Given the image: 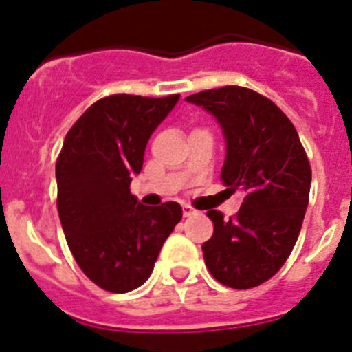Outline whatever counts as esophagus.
Listing matches in <instances>:
<instances>
[{"instance_id": "34e87169", "label": "esophagus", "mask_w": 352, "mask_h": 352, "mask_svg": "<svg viewBox=\"0 0 352 352\" xmlns=\"http://www.w3.org/2000/svg\"><path fill=\"white\" fill-rule=\"evenodd\" d=\"M195 208L191 207V205H184L182 207V214H184V217H191L192 214H195Z\"/></svg>"}]
</instances>
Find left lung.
Returning <instances> with one entry per match:
<instances>
[{
	"mask_svg": "<svg viewBox=\"0 0 352 352\" xmlns=\"http://www.w3.org/2000/svg\"><path fill=\"white\" fill-rule=\"evenodd\" d=\"M186 101L215 117L226 142L221 180L243 192L236 217L207 215L214 235L201 245L215 280L235 289L274 277L293 251L310 192V164L286 113L256 91L226 85Z\"/></svg>",
	"mask_w": 352,
	"mask_h": 352,
	"instance_id": "left-lung-1",
	"label": "left lung"
}]
</instances>
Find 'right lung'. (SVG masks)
<instances>
[{
  "label": "right lung",
  "instance_id": "add662e5",
  "mask_svg": "<svg viewBox=\"0 0 352 352\" xmlns=\"http://www.w3.org/2000/svg\"><path fill=\"white\" fill-rule=\"evenodd\" d=\"M180 94H113L89 107L69 129L56 163L58 210L75 261L110 293H128L151 277L182 207H145L129 192L147 142Z\"/></svg>",
  "mask_w": 352,
  "mask_h": 352
}]
</instances>
